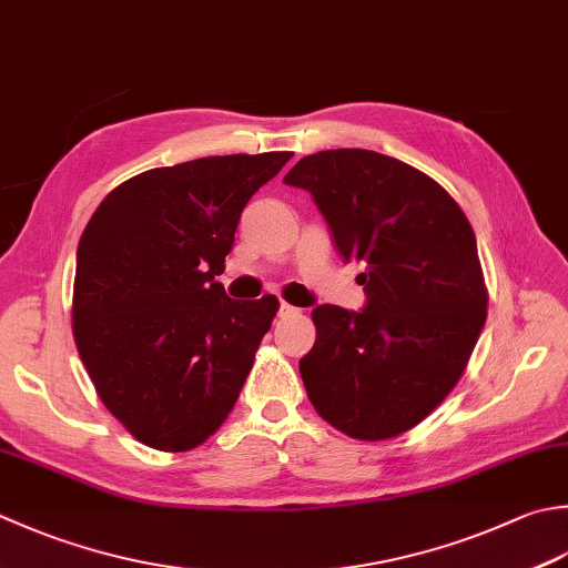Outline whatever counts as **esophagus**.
Returning a JSON list of instances; mask_svg holds the SVG:
<instances>
[{"label": "esophagus", "mask_w": 568, "mask_h": 568, "mask_svg": "<svg viewBox=\"0 0 568 568\" xmlns=\"http://www.w3.org/2000/svg\"><path fill=\"white\" fill-rule=\"evenodd\" d=\"M300 310L297 307H293V305H287V303H281V307H277V317H293V315H297Z\"/></svg>", "instance_id": "obj_1"}]
</instances>
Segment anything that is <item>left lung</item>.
<instances>
[{"instance_id": "8db88e82", "label": "left lung", "mask_w": 568, "mask_h": 568, "mask_svg": "<svg viewBox=\"0 0 568 568\" xmlns=\"http://www.w3.org/2000/svg\"><path fill=\"white\" fill-rule=\"evenodd\" d=\"M285 184L313 194L344 261L366 263V303L313 310L300 376L317 414L359 440L420 424L458 384L487 317L473 226L424 172L372 150L300 160Z\"/></svg>"}]
</instances>
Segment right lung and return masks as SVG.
Listing matches in <instances>:
<instances>
[{
  "label": "right lung",
  "instance_id": "right-lung-1",
  "mask_svg": "<svg viewBox=\"0 0 568 568\" xmlns=\"http://www.w3.org/2000/svg\"><path fill=\"white\" fill-rule=\"evenodd\" d=\"M293 152L224 154L113 189L78 243L73 337L100 402L150 448L192 450L239 398L277 297L231 300L216 275L248 199Z\"/></svg>",
  "mask_w": 568,
  "mask_h": 568
}]
</instances>
